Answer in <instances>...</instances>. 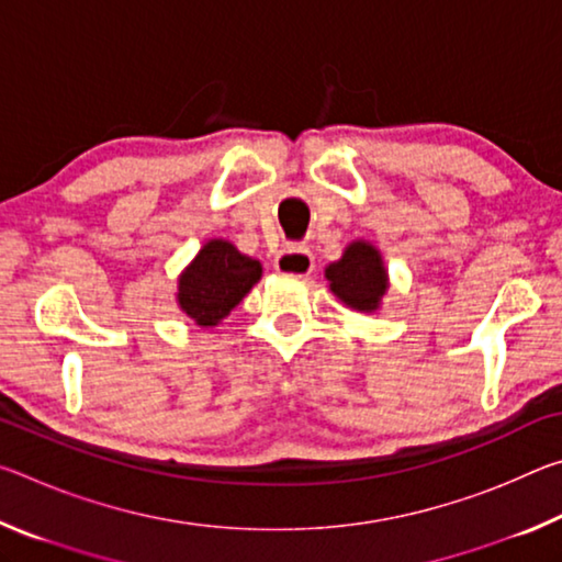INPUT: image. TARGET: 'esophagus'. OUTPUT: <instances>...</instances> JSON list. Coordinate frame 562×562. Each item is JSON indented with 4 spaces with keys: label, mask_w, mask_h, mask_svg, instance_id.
I'll list each match as a JSON object with an SVG mask.
<instances>
[{
    "label": "esophagus",
    "mask_w": 562,
    "mask_h": 562,
    "mask_svg": "<svg viewBox=\"0 0 562 562\" xmlns=\"http://www.w3.org/2000/svg\"><path fill=\"white\" fill-rule=\"evenodd\" d=\"M274 270L282 274H310L315 270V258H312L310 247L304 245H288L284 250L274 258Z\"/></svg>",
    "instance_id": "1"
}]
</instances>
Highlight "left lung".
Masks as SVG:
<instances>
[{
  "label": "left lung",
  "instance_id": "left-lung-1",
  "mask_svg": "<svg viewBox=\"0 0 562 562\" xmlns=\"http://www.w3.org/2000/svg\"><path fill=\"white\" fill-rule=\"evenodd\" d=\"M327 280L331 292L349 307L372 312L379 307V300L386 292V272L379 250L369 243L349 245L339 262L327 268Z\"/></svg>",
  "mask_w": 562,
  "mask_h": 562
}]
</instances>
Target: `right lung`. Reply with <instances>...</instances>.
<instances>
[{
  "label": "right lung",
  "instance_id": "add662e5",
  "mask_svg": "<svg viewBox=\"0 0 562 562\" xmlns=\"http://www.w3.org/2000/svg\"><path fill=\"white\" fill-rule=\"evenodd\" d=\"M260 274L262 268L258 260L240 255L231 243L211 240L180 274V310L201 327H213L231 315L235 304H240Z\"/></svg>",
  "mask_w": 562,
  "mask_h": 562
}]
</instances>
